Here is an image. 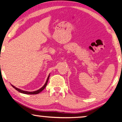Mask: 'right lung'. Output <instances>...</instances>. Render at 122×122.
Here are the masks:
<instances>
[{"instance_id":"1","label":"right lung","mask_w":122,"mask_h":122,"mask_svg":"<svg viewBox=\"0 0 122 122\" xmlns=\"http://www.w3.org/2000/svg\"><path fill=\"white\" fill-rule=\"evenodd\" d=\"M49 77V76H48V78H47V81H46V83H45V84H44V86H43L42 88H40V89H39V90H36V91H35V92H26V91H24V90H20V89H18V88H16L15 86H14L12 85V84H11V86H13V87L14 89H15V90H16L17 91H18V92H21V93H23V94H30V95L38 94H39V93H40V92H42V91L43 90H44V89L45 88V87H46V86H47V82H48V81Z\"/></svg>"}]
</instances>
